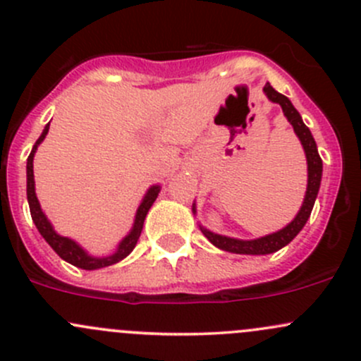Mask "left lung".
Wrapping results in <instances>:
<instances>
[{"label": "left lung", "mask_w": 361, "mask_h": 361, "mask_svg": "<svg viewBox=\"0 0 361 361\" xmlns=\"http://www.w3.org/2000/svg\"><path fill=\"white\" fill-rule=\"evenodd\" d=\"M264 92H266V95L269 97V100L280 104L285 116L288 118V121L292 123L293 130H295L297 137H299L300 142H302V147L304 151H306V158H307V191H306V198H304L302 207H300L299 214L295 215V219H293L287 228L280 229V231L273 233V235L257 238V240L243 241V240H235V238L214 235V233L207 231V229H202L203 235L208 238V241H210L212 245H215V247L221 248V250L233 252V254H247V255L273 254V252L280 250V248H283L285 245L290 243L293 238L299 235L300 229L304 228L307 219H310L311 210H313V205H314V200H317V195H318L319 182H322V169H323L322 158H319L317 142H314L310 128L302 123L300 114L297 113L295 107L292 106V102L285 97V95L278 94L269 83H266ZM192 210H195V208H192Z\"/></svg>", "instance_id": "1"}]
</instances>
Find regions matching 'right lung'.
Instances as JSON below:
<instances>
[{"mask_svg": "<svg viewBox=\"0 0 361 361\" xmlns=\"http://www.w3.org/2000/svg\"><path fill=\"white\" fill-rule=\"evenodd\" d=\"M48 128H50V123L44 126L43 133L39 135V139L36 140L35 147H32L31 154H29V158H27V202H29V210H31V217H32V221H35L36 228H38V231L42 233V236L47 240V243L50 245L55 252H57L59 257H62L64 261L73 264V266L81 267V269H99V267H106V266H111V264H116L118 261H121V259H125L126 255H128L130 252L135 248L137 241H139V238H140V233H142L144 219H146L147 212H149L151 205L154 203L156 196H158V192H159V188L158 185H153V188L147 191L146 198L142 200L139 210H137L132 233H130V235L126 236L123 241H121L120 247H118V250L114 252L113 255H109V257H102V259L90 257L87 252H83V248H81L80 245H76L73 240H69V238L57 235V233L54 231L51 224L48 222V219L44 217V214L42 212V207H39L38 198H36L35 173H32V158H35L36 149H38V144L42 142V140L44 139V135L48 133Z\"/></svg>", "mask_w": 361, "mask_h": 361, "instance_id": "obj_1", "label": "right lung"}]
</instances>
